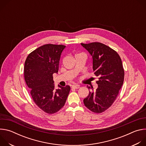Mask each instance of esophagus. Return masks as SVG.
I'll list each match as a JSON object with an SVG mask.
<instances>
[{"instance_id": "34e87169", "label": "esophagus", "mask_w": 146, "mask_h": 146, "mask_svg": "<svg viewBox=\"0 0 146 146\" xmlns=\"http://www.w3.org/2000/svg\"><path fill=\"white\" fill-rule=\"evenodd\" d=\"M72 87L73 88H74V89H78L80 87V85H78V84H75V85H73L72 86Z\"/></svg>"}]
</instances>
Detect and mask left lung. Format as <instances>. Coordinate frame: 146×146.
Wrapping results in <instances>:
<instances>
[{
  "label": "left lung",
  "instance_id": "obj_1",
  "mask_svg": "<svg viewBox=\"0 0 146 146\" xmlns=\"http://www.w3.org/2000/svg\"><path fill=\"white\" fill-rule=\"evenodd\" d=\"M91 55L93 72L99 77L98 88L89 92L83 102L91 111L101 113L108 109L115 100L124 80V70L118 53L109 46L99 42L81 43ZM88 89L90 87H87Z\"/></svg>",
  "mask_w": 146,
  "mask_h": 146
}]
</instances>
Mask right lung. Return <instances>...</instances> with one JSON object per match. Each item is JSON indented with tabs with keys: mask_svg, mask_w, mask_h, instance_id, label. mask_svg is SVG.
Here are the masks:
<instances>
[{
	"mask_svg": "<svg viewBox=\"0 0 146 146\" xmlns=\"http://www.w3.org/2000/svg\"><path fill=\"white\" fill-rule=\"evenodd\" d=\"M64 45L47 44L31 52L24 66V78L36 105L49 114L64 107L69 94V86L55 89L53 74L57 73Z\"/></svg>",
	"mask_w": 146,
	"mask_h": 146,
	"instance_id": "1",
	"label": "right lung"
}]
</instances>
